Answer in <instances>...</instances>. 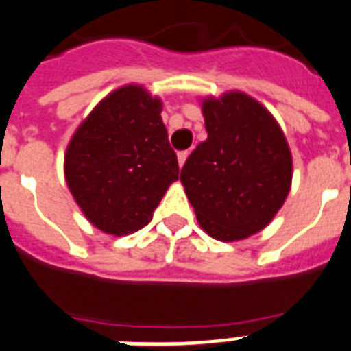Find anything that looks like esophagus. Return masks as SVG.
Returning <instances> with one entry per match:
<instances>
[{"instance_id": "34e87169", "label": "esophagus", "mask_w": 351, "mask_h": 351, "mask_svg": "<svg viewBox=\"0 0 351 351\" xmlns=\"http://www.w3.org/2000/svg\"><path fill=\"white\" fill-rule=\"evenodd\" d=\"M188 151H181V153H178V161H179V167H182L184 165V161H186V158H188Z\"/></svg>"}]
</instances>
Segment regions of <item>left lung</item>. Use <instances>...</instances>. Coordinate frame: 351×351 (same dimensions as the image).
Returning a JSON list of instances; mask_svg holds the SVG:
<instances>
[{
	"mask_svg": "<svg viewBox=\"0 0 351 351\" xmlns=\"http://www.w3.org/2000/svg\"><path fill=\"white\" fill-rule=\"evenodd\" d=\"M207 141L181 170L186 197L210 237L232 243L256 234L281 209L291 184V153L267 108L241 91L204 98Z\"/></svg>",
	"mask_w": 351,
	"mask_h": 351,
	"instance_id": "8db88e82",
	"label": "left lung"
}]
</instances>
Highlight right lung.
<instances>
[{
    "label": "right lung",
    "instance_id": "right-lung-1",
    "mask_svg": "<svg viewBox=\"0 0 351 351\" xmlns=\"http://www.w3.org/2000/svg\"><path fill=\"white\" fill-rule=\"evenodd\" d=\"M160 114V98L128 84L105 96L68 144V188L89 223L105 234L141 230L179 179Z\"/></svg>",
    "mask_w": 351,
    "mask_h": 351
}]
</instances>
